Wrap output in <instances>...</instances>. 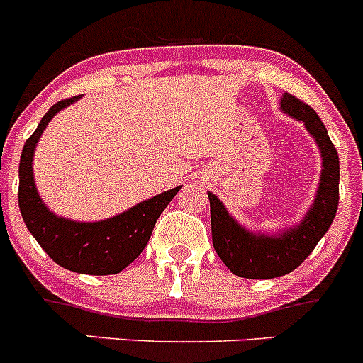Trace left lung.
<instances>
[{
    "instance_id": "1",
    "label": "left lung",
    "mask_w": 363,
    "mask_h": 363,
    "mask_svg": "<svg viewBox=\"0 0 363 363\" xmlns=\"http://www.w3.org/2000/svg\"><path fill=\"white\" fill-rule=\"evenodd\" d=\"M280 111L306 125L322 156L318 189L303 220L278 234L252 233L230 216L216 194L207 192L214 249L233 274L251 280H271L294 271L329 230L338 209L340 162L325 125L309 105L287 92L281 94Z\"/></svg>"
}]
</instances>
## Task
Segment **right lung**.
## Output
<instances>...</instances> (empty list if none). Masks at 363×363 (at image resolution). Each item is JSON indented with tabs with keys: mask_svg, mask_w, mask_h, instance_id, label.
I'll return each mask as SVG.
<instances>
[{
	"mask_svg": "<svg viewBox=\"0 0 363 363\" xmlns=\"http://www.w3.org/2000/svg\"><path fill=\"white\" fill-rule=\"evenodd\" d=\"M78 99L79 96H74L52 105L25 142L19 160V211L32 236L57 265L79 274H118L142 255L160 214L182 187L140 201L107 220L76 221L54 214L36 189L32 171L34 150L49 121Z\"/></svg>",
	"mask_w": 363,
	"mask_h": 363,
	"instance_id": "right-lung-1",
	"label": "right lung"
}]
</instances>
